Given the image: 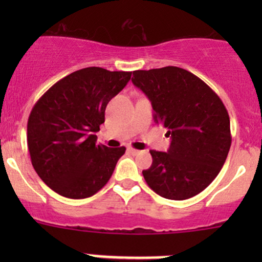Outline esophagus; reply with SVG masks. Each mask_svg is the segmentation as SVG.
<instances>
[{
    "label": "esophagus",
    "instance_id": "1",
    "mask_svg": "<svg viewBox=\"0 0 262 262\" xmlns=\"http://www.w3.org/2000/svg\"><path fill=\"white\" fill-rule=\"evenodd\" d=\"M128 152L130 153V155H133V156H137V155H139V153H141V150H138V149H134V148L129 147V148H128Z\"/></svg>",
    "mask_w": 262,
    "mask_h": 262
}]
</instances>
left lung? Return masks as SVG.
Returning <instances> with one entry per match:
<instances>
[{"label":"left lung","instance_id":"8db88e82","mask_svg":"<svg viewBox=\"0 0 262 262\" xmlns=\"http://www.w3.org/2000/svg\"><path fill=\"white\" fill-rule=\"evenodd\" d=\"M132 82L146 94L155 121L167 129V152L150 149L147 185L160 196L185 200L202 192L226 162L231 124L218 95L184 68L134 71Z\"/></svg>","mask_w":262,"mask_h":262}]
</instances>
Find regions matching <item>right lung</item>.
<instances>
[{
    "label": "right lung",
    "instance_id": "add662e5",
    "mask_svg": "<svg viewBox=\"0 0 262 262\" xmlns=\"http://www.w3.org/2000/svg\"><path fill=\"white\" fill-rule=\"evenodd\" d=\"M132 72L87 67L59 80L36 101L28 120L34 170L70 199L92 196L110 180L125 147L96 144L105 109Z\"/></svg>",
    "mask_w": 262,
    "mask_h": 262
}]
</instances>
